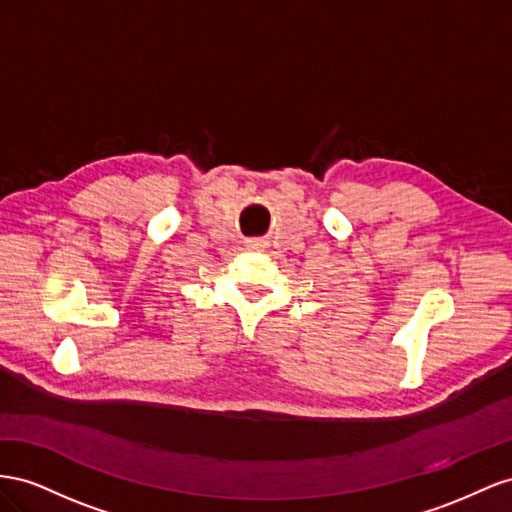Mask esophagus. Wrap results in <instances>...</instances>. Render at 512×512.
<instances>
[{
	"label": "esophagus",
	"instance_id": "esophagus-1",
	"mask_svg": "<svg viewBox=\"0 0 512 512\" xmlns=\"http://www.w3.org/2000/svg\"><path fill=\"white\" fill-rule=\"evenodd\" d=\"M248 246H251V248H255V246H257V242H248Z\"/></svg>",
	"mask_w": 512,
	"mask_h": 512
}]
</instances>
